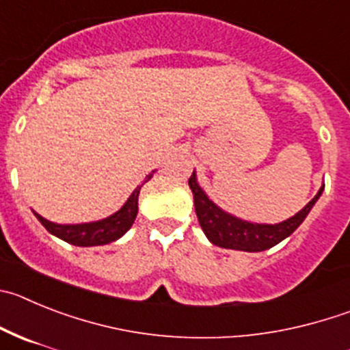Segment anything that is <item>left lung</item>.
<instances>
[{
  "mask_svg": "<svg viewBox=\"0 0 350 350\" xmlns=\"http://www.w3.org/2000/svg\"><path fill=\"white\" fill-rule=\"evenodd\" d=\"M189 187H191L192 194H194V208H196L201 229H203L206 238L215 246L239 250V252H264V250L272 248V246L283 241L291 232H295V229L306 220L309 211L312 210L316 201L319 200L325 185L317 191L316 196L299 213H295L293 217L280 224L246 222V220H241L224 211L200 187L194 172H192L191 178H189Z\"/></svg>",
  "mask_w": 350,
  "mask_h": 350,
  "instance_id": "8db88e82",
  "label": "left lung"
}]
</instances>
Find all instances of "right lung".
Masks as SVG:
<instances>
[{
	"label": "right lung",
	"instance_id": "obj_1",
	"mask_svg": "<svg viewBox=\"0 0 350 350\" xmlns=\"http://www.w3.org/2000/svg\"><path fill=\"white\" fill-rule=\"evenodd\" d=\"M152 173H149L144 180L146 184L147 180H150ZM142 184V185H144ZM142 185L131 192V196L128 198L126 203L116 211L112 213L107 219L97 220V222H88V224H55L50 222V220L43 219L41 215H36V219L43 224L44 229L50 234L60 238L62 241L70 243L75 246H100V245H109V243L116 241L133 226L135 222V217L139 213V194Z\"/></svg>",
	"mask_w": 350,
	"mask_h": 350
}]
</instances>
